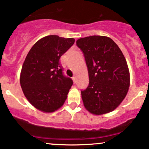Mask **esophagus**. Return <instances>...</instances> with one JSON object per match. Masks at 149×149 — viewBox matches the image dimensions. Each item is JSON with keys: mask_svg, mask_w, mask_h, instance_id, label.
Returning <instances> with one entry per match:
<instances>
[{"mask_svg": "<svg viewBox=\"0 0 149 149\" xmlns=\"http://www.w3.org/2000/svg\"><path fill=\"white\" fill-rule=\"evenodd\" d=\"M72 79H73V83H76V77H74L73 76V78H72Z\"/></svg>", "mask_w": 149, "mask_h": 149, "instance_id": "obj_1", "label": "esophagus"}]
</instances>
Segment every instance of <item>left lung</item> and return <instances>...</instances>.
<instances>
[{"label": "left lung", "instance_id": "left-lung-1", "mask_svg": "<svg viewBox=\"0 0 149 149\" xmlns=\"http://www.w3.org/2000/svg\"><path fill=\"white\" fill-rule=\"evenodd\" d=\"M88 66L89 85L82 90L85 109L102 115L116 109L127 95L130 72L127 61L118 46L110 38L92 36L78 39Z\"/></svg>", "mask_w": 149, "mask_h": 149}]
</instances>
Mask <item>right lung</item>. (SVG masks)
Returning <instances> with one entry per match:
<instances>
[{
    "label": "right lung",
    "instance_id": "1",
    "mask_svg": "<svg viewBox=\"0 0 149 149\" xmlns=\"http://www.w3.org/2000/svg\"><path fill=\"white\" fill-rule=\"evenodd\" d=\"M74 42L72 38L47 36L38 40L26 57L20 85L29 102L41 111H55L67 98L73 80L63 74L59 59Z\"/></svg>",
    "mask_w": 149,
    "mask_h": 149
}]
</instances>
